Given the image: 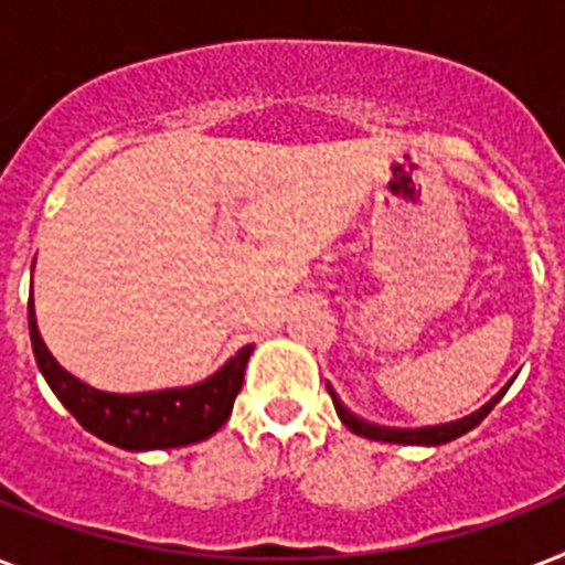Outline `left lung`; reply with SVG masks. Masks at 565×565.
<instances>
[{"label": "left lung", "instance_id": "left-lung-1", "mask_svg": "<svg viewBox=\"0 0 565 565\" xmlns=\"http://www.w3.org/2000/svg\"><path fill=\"white\" fill-rule=\"evenodd\" d=\"M510 384H513V377L504 384V390H499V393L492 395L490 402L483 404V407H478L475 413H469V416H463V419L443 422V425H428V428H390V425H375V422L361 419L358 413H352L343 402H340V395L334 393V386H326L328 393H331V398H334L337 416H340L345 428L352 430V434H358V437L377 439V443H398V446H443V443H451V439L463 437L466 430H472L475 425H481L483 416L501 402V395L508 393Z\"/></svg>", "mask_w": 565, "mask_h": 565}]
</instances>
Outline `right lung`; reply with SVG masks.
Masks as SVG:
<instances>
[{
	"instance_id": "add662e5",
	"label": "right lung",
	"mask_w": 565,
	"mask_h": 565,
	"mask_svg": "<svg viewBox=\"0 0 565 565\" xmlns=\"http://www.w3.org/2000/svg\"><path fill=\"white\" fill-rule=\"evenodd\" d=\"M29 334L34 361L57 395V402L82 422L84 430L126 451H152V448H181L202 443L228 422L237 398L246 363L255 345L239 349L231 361L199 384L152 390V393H105L84 384L82 377L66 372L43 343L29 299Z\"/></svg>"
}]
</instances>
